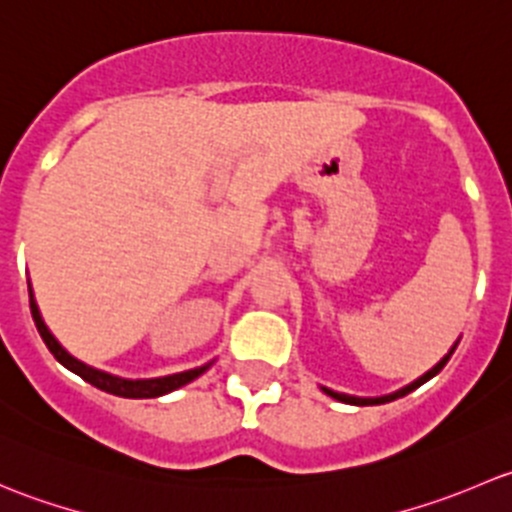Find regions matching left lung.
I'll return each instance as SVG.
<instances>
[{
    "mask_svg": "<svg viewBox=\"0 0 512 512\" xmlns=\"http://www.w3.org/2000/svg\"><path fill=\"white\" fill-rule=\"evenodd\" d=\"M458 342H461V339H458ZM458 342L453 344V347L448 349V354L443 356V359L438 361L436 366H431V369H428L426 374H423V376H418V379H416V381H411V384H406L404 389H399V391H391V394H384V396H352V394H342V391L327 389V386H322V391H324V394H327V396H332V399L342 401V404H352V406H379V404H389V401H394V399H401V396L411 394V391L418 389V386H421V384H426L428 379H433V376H436L438 371H441L443 366H446V361L451 359V354L456 352Z\"/></svg>",
    "mask_w": 512,
    "mask_h": 512,
    "instance_id": "obj_1",
    "label": "left lung"
}]
</instances>
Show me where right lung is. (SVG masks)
Returning a JSON list of instances; mask_svg holds the SVG:
<instances>
[{"mask_svg": "<svg viewBox=\"0 0 512 512\" xmlns=\"http://www.w3.org/2000/svg\"><path fill=\"white\" fill-rule=\"evenodd\" d=\"M29 307H32V317H34L36 329H39L41 339H44V344L49 347V352L54 354V359L59 361L61 366H66L69 371H74L76 376H81L84 381H89V384L96 386V389L106 391V394H113V396H123V399H158V396L170 394V391H175V389H180V386L195 381L200 374H205V371H208L215 361L213 359V361H208V364L195 366V369H188V371H178V374L156 376V379H123V376L108 374V371H101V369H96V366L84 364V361L76 359L74 354H69L64 347H61L59 339L51 334V329L46 327L44 317H41L39 304H36L34 292H32V282H29Z\"/></svg>", "mask_w": 512, "mask_h": 512, "instance_id": "right-lung-1", "label": "right lung"}]
</instances>
